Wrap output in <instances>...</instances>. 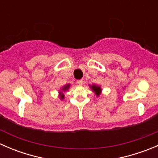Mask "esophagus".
Returning <instances> with one entry per match:
<instances>
[{
    "label": "esophagus",
    "instance_id": "obj_1",
    "mask_svg": "<svg viewBox=\"0 0 158 158\" xmlns=\"http://www.w3.org/2000/svg\"><path fill=\"white\" fill-rule=\"evenodd\" d=\"M82 82H83V80H82V79H80V80L77 81V83L79 84V85H82Z\"/></svg>",
    "mask_w": 158,
    "mask_h": 158
}]
</instances>
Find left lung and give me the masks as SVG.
I'll use <instances>...</instances> for the list:
<instances>
[{
    "mask_svg": "<svg viewBox=\"0 0 158 158\" xmlns=\"http://www.w3.org/2000/svg\"><path fill=\"white\" fill-rule=\"evenodd\" d=\"M90 87H91V89H92V91L95 92V95H96V96H99L100 94H101V92H102L101 87L98 86V85H90Z\"/></svg>",
    "mask_w": 158,
    "mask_h": 158,
    "instance_id": "8db88e82",
    "label": "left lung"
}]
</instances>
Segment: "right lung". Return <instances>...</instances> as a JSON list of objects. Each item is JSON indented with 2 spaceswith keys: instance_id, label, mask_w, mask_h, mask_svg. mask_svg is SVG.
I'll use <instances>...</instances> for the list:
<instances>
[{
  "instance_id": "1",
  "label": "right lung",
  "mask_w": 158,
  "mask_h": 158,
  "mask_svg": "<svg viewBox=\"0 0 158 158\" xmlns=\"http://www.w3.org/2000/svg\"><path fill=\"white\" fill-rule=\"evenodd\" d=\"M69 87H70L69 84H67V85H64V86L61 89V91L60 92V98H61V99H63V98H64V94L63 93V92H66V91H67Z\"/></svg>"
}]
</instances>
